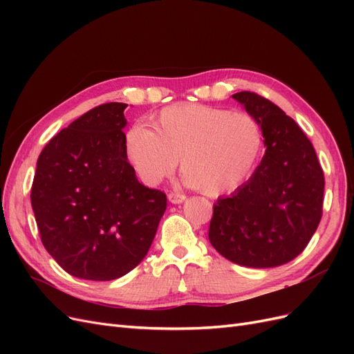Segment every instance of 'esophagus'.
<instances>
[{
	"mask_svg": "<svg viewBox=\"0 0 354 354\" xmlns=\"http://www.w3.org/2000/svg\"><path fill=\"white\" fill-rule=\"evenodd\" d=\"M168 201L171 203H181L186 201V195L185 194H180V192H171L168 195Z\"/></svg>",
	"mask_w": 354,
	"mask_h": 354,
	"instance_id": "34e87169",
	"label": "esophagus"
}]
</instances>
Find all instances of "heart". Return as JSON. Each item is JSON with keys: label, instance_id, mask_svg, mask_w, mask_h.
<instances>
[{"label": "heart", "instance_id": "heart-1", "mask_svg": "<svg viewBox=\"0 0 354 354\" xmlns=\"http://www.w3.org/2000/svg\"><path fill=\"white\" fill-rule=\"evenodd\" d=\"M124 149L143 183L158 185L173 174L180 159L187 185L218 196L248 178L261 153L263 131L248 112L186 103L160 111L155 130L128 128Z\"/></svg>", "mask_w": 354, "mask_h": 354}]
</instances>
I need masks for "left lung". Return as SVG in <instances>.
<instances>
[{"label": "left lung", "mask_w": 354, "mask_h": 354, "mask_svg": "<svg viewBox=\"0 0 354 354\" xmlns=\"http://www.w3.org/2000/svg\"><path fill=\"white\" fill-rule=\"evenodd\" d=\"M232 97L260 122L266 153L246 183L214 203L208 238L232 263L276 267L301 254L319 226L324 169L313 145L281 108L251 91Z\"/></svg>", "instance_id": "1"}]
</instances>
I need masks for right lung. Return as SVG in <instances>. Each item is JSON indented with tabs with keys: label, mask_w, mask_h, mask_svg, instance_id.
<instances>
[{
	"label": "right lung",
	"mask_w": 354,
	"mask_h": 354,
	"mask_svg": "<svg viewBox=\"0 0 354 354\" xmlns=\"http://www.w3.org/2000/svg\"><path fill=\"white\" fill-rule=\"evenodd\" d=\"M125 103H104L42 149L30 190L42 245L69 274L118 279L140 263L167 209L138 183L124 149Z\"/></svg>",
	"instance_id": "1"
}]
</instances>
